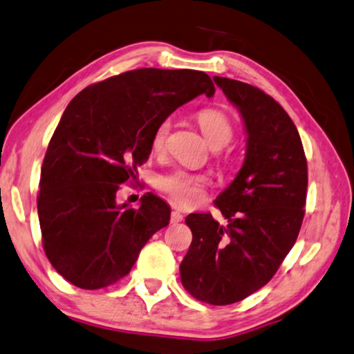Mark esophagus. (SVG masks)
Returning a JSON list of instances; mask_svg holds the SVG:
<instances>
[{
    "mask_svg": "<svg viewBox=\"0 0 354 354\" xmlns=\"http://www.w3.org/2000/svg\"><path fill=\"white\" fill-rule=\"evenodd\" d=\"M183 221V214L180 212H177V209H174L171 213V224H178V222Z\"/></svg>",
    "mask_w": 354,
    "mask_h": 354,
    "instance_id": "1",
    "label": "esophagus"
}]
</instances>
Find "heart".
Here are the masks:
<instances>
[{"label":"heart","mask_w":354,"mask_h":354,"mask_svg":"<svg viewBox=\"0 0 354 354\" xmlns=\"http://www.w3.org/2000/svg\"><path fill=\"white\" fill-rule=\"evenodd\" d=\"M196 121L199 124L203 136L213 149H221L232 141L234 135V124L230 116L219 109H202L196 113ZM171 130V120L160 121L155 126L151 138V146L155 153L165 151L167 135ZM209 185V178L205 174L189 172L187 169H176L161 176L157 187L178 203L180 207H194L203 199L205 189Z\"/></svg>","instance_id":"b5f03b06"}]
</instances>
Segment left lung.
<instances>
[{"label": "left lung", "mask_w": 354, "mask_h": 354, "mask_svg": "<svg viewBox=\"0 0 354 354\" xmlns=\"http://www.w3.org/2000/svg\"><path fill=\"white\" fill-rule=\"evenodd\" d=\"M214 82L243 116L247 152L214 202L227 225L209 213L185 219L193 243L180 277L194 299L222 306L268 284L294 247L305 218L308 163L299 130L274 97L234 79Z\"/></svg>", "instance_id": "8db88e82"}]
</instances>
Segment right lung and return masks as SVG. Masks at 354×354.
Returning <instances> with one entry per match:
<instances>
[{"mask_svg":"<svg viewBox=\"0 0 354 354\" xmlns=\"http://www.w3.org/2000/svg\"><path fill=\"white\" fill-rule=\"evenodd\" d=\"M214 84L196 70L140 68L86 86L73 97L49 141L37 209L53 268L80 289L126 277L171 208L147 193L140 208L116 205L122 183L151 155L155 126Z\"/></svg>","mask_w":354,"mask_h":354,"instance_id":"add662e5","label":"right lung"}]
</instances>
